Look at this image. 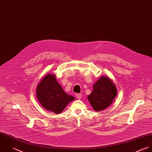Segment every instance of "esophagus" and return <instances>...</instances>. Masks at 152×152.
<instances>
[{
    "label": "esophagus",
    "mask_w": 152,
    "mask_h": 152,
    "mask_svg": "<svg viewBox=\"0 0 152 152\" xmlns=\"http://www.w3.org/2000/svg\"><path fill=\"white\" fill-rule=\"evenodd\" d=\"M75 96H76V97H77L78 99H80L81 98V97H82V95H81V94H75Z\"/></svg>",
    "instance_id": "obj_1"
}]
</instances>
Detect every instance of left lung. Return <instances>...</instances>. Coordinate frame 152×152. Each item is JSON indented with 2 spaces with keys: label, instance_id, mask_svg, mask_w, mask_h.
Returning a JSON list of instances; mask_svg holds the SVG:
<instances>
[{
  "label": "left lung",
  "instance_id": "left-lung-1",
  "mask_svg": "<svg viewBox=\"0 0 152 152\" xmlns=\"http://www.w3.org/2000/svg\"><path fill=\"white\" fill-rule=\"evenodd\" d=\"M117 93V88L112 80L106 76H101L93 85V91L87 99L93 108L100 111L112 104Z\"/></svg>",
  "mask_w": 152,
  "mask_h": 152
}]
</instances>
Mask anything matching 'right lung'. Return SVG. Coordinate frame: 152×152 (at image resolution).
<instances>
[{
  "mask_svg": "<svg viewBox=\"0 0 152 152\" xmlns=\"http://www.w3.org/2000/svg\"><path fill=\"white\" fill-rule=\"evenodd\" d=\"M38 100L42 107L55 114H60L75 98L67 94L56 79L55 75L47 74L36 88Z\"/></svg>",
  "mask_w": 152,
  "mask_h": 152,
  "instance_id": "right-lung-1",
  "label": "right lung"
}]
</instances>
